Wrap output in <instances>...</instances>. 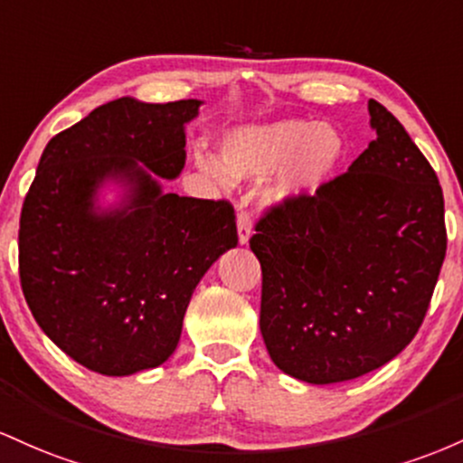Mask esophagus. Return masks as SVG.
<instances>
[{
	"label": "esophagus",
	"instance_id": "34e87169",
	"mask_svg": "<svg viewBox=\"0 0 463 463\" xmlns=\"http://www.w3.org/2000/svg\"><path fill=\"white\" fill-rule=\"evenodd\" d=\"M236 225H238V242H241V245H247L249 238H251V216L241 210L238 212Z\"/></svg>",
	"mask_w": 463,
	"mask_h": 463
}]
</instances>
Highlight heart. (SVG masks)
Listing matches in <instances>:
<instances>
[{"label": "heart", "mask_w": 463, "mask_h": 463, "mask_svg": "<svg viewBox=\"0 0 463 463\" xmlns=\"http://www.w3.org/2000/svg\"><path fill=\"white\" fill-rule=\"evenodd\" d=\"M345 153L344 135L332 124L282 118L230 128L221 137V157L196 148L194 164L221 185L271 173L264 201L288 205L324 190L339 173Z\"/></svg>", "instance_id": "obj_1"}]
</instances>
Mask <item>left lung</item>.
Here are the masks:
<instances>
[{"label": "left lung", "instance_id": "1", "mask_svg": "<svg viewBox=\"0 0 463 463\" xmlns=\"http://www.w3.org/2000/svg\"><path fill=\"white\" fill-rule=\"evenodd\" d=\"M376 139L310 199L271 205L249 247L262 267L260 332L313 385L378 370L422 326L446 256L438 175L381 102Z\"/></svg>", "mask_w": 463, "mask_h": 463}]
</instances>
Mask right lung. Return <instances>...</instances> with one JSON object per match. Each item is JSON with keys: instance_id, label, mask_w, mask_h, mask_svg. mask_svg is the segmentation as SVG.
<instances>
[{"instance_id": "obj_1", "label": "right lung", "mask_w": 463, "mask_h": 463, "mask_svg": "<svg viewBox=\"0 0 463 463\" xmlns=\"http://www.w3.org/2000/svg\"><path fill=\"white\" fill-rule=\"evenodd\" d=\"M199 107L118 98L54 135L41 155L19 221V278L41 330L87 370L128 376L162 365L196 284L238 245L230 201L159 184L184 170V127ZM105 180L129 192L118 208L98 211Z\"/></svg>"}]
</instances>
